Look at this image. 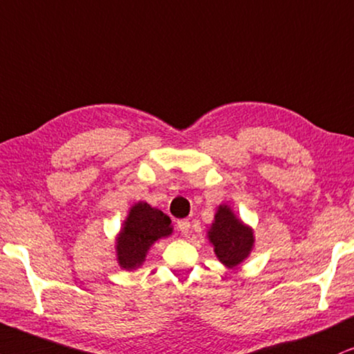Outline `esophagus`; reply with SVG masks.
Masks as SVG:
<instances>
[{"instance_id":"esophagus-1","label":"esophagus","mask_w":354,"mask_h":354,"mask_svg":"<svg viewBox=\"0 0 354 354\" xmlns=\"http://www.w3.org/2000/svg\"><path fill=\"white\" fill-rule=\"evenodd\" d=\"M176 227L183 235H187V234H189V230H191V222L187 221V218H181V221H178Z\"/></svg>"}]
</instances>
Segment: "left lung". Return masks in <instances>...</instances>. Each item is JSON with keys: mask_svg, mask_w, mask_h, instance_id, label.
<instances>
[{"mask_svg": "<svg viewBox=\"0 0 354 354\" xmlns=\"http://www.w3.org/2000/svg\"><path fill=\"white\" fill-rule=\"evenodd\" d=\"M207 239L217 259L227 268H235L243 263L254 247L253 229L236 217L227 204L217 207L207 230Z\"/></svg>", "mask_w": 354, "mask_h": 354, "instance_id": "left-lung-1", "label": "left lung"}]
</instances>
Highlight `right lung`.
<instances>
[{
	"instance_id": "1",
	"label": "right lung",
	"mask_w": 354,
	"mask_h": 354,
	"mask_svg": "<svg viewBox=\"0 0 354 354\" xmlns=\"http://www.w3.org/2000/svg\"><path fill=\"white\" fill-rule=\"evenodd\" d=\"M173 234L171 218L162 210L138 201L129 209L120 232L115 236V257L125 271L144 265L151 245Z\"/></svg>"
}]
</instances>
